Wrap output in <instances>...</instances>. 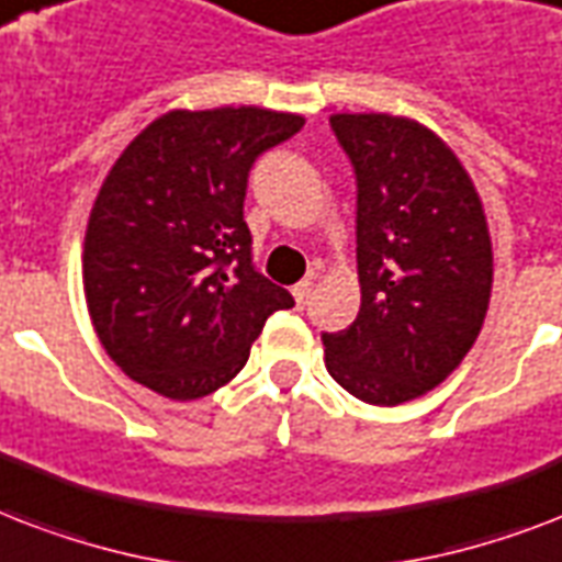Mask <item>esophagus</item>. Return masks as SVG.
Segmentation results:
<instances>
[{
	"mask_svg": "<svg viewBox=\"0 0 562 562\" xmlns=\"http://www.w3.org/2000/svg\"><path fill=\"white\" fill-rule=\"evenodd\" d=\"M293 295H295V304H299V307H304V304L311 302L313 281H302V284H295L293 286Z\"/></svg>",
	"mask_w": 562,
	"mask_h": 562,
	"instance_id": "obj_1",
	"label": "esophagus"
}]
</instances>
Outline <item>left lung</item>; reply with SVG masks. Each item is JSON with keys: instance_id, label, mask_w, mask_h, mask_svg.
Here are the masks:
<instances>
[{"instance_id": "left-lung-1", "label": "left lung", "mask_w": 562, "mask_h": 562, "mask_svg": "<svg viewBox=\"0 0 562 562\" xmlns=\"http://www.w3.org/2000/svg\"><path fill=\"white\" fill-rule=\"evenodd\" d=\"M358 181L360 311L322 334L325 367L355 398L395 407L446 381L484 325L493 246L467 169L425 125L334 114Z\"/></svg>"}]
</instances>
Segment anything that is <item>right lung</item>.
<instances>
[{"label": "right lung", "instance_id": "add662e5", "mask_svg": "<svg viewBox=\"0 0 562 562\" xmlns=\"http://www.w3.org/2000/svg\"><path fill=\"white\" fill-rule=\"evenodd\" d=\"M267 108L169 111L120 155L85 237L90 319L125 375L190 402L228 384L263 322L293 307L251 255L255 160L302 132Z\"/></svg>", "mask_w": 562, "mask_h": 562}]
</instances>
